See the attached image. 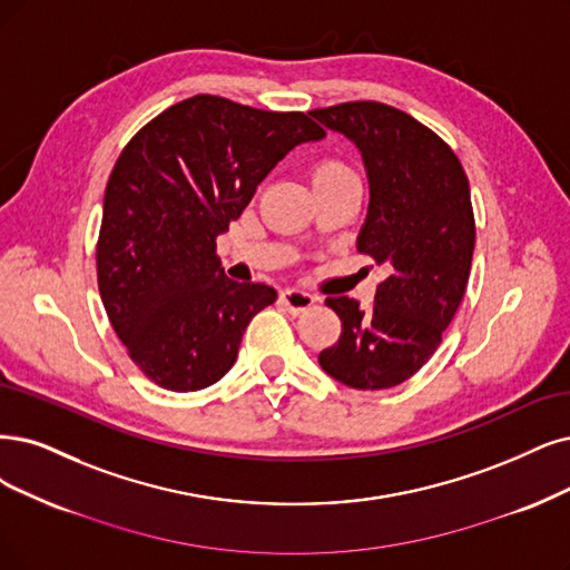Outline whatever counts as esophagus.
Segmentation results:
<instances>
[{"label":"esophagus","mask_w":570,"mask_h":570,"mask_svg":"<svg viewBox=\"0 0 570 570\" xmlns=\"http://www.w3.org/2000/svg\"><path fill=\"white\" fill-rule=\"evenodd\" d=\"M282 301L293 314H301L317 303V296H312L309 291H303V288H286L282 293Z\"/></svg>","instance_id":"34e87169"}]
</instances>
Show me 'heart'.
<instances>
[{
    "label": "heart",
    "mask_w": 570,
    "mask_h": 570,
    "mask_svg": "<svg viewBox=\"0 0 570 570\" xmlns=\"http://www.w3.org/2000/svg\"><path fill=\"white\" fill-rule=\"evenodd\" d=\"M352 171L335 159H326V161H320L317 166H314V180H322V178H338V176H350Z\"/></svg>",
    "instance_id": "heart-1"
}]
</instances>
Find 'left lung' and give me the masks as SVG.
I'll use <instances>...</instances> for the list:
<instances>
[{"label":"left lung","mask_w":570,"mask_h":570,"mask_svg":"<svg viewBox=\"0 0 570 570\" xmlns=\"http://www.w3.org/2000/svg\"><path fill=\"white\" fill-rule=\"evenodd\" d=\"M362 155L368 210L356 248L385 269L368 309L331 296L343 333L320 366L354 390H387L423 368L465 296L474 253L470 183L451 147L411 115L356 100L312 110Z\"/></svg>","instance_id":"left-lung-1"}]
</instances>
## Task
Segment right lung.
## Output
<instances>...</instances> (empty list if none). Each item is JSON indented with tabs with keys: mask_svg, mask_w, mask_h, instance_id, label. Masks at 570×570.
<instances>
[{
	"mask_svg": "<svg viewBox=\"0 0 570 570\" xmlns=\"http://www.w3.org/2000/svg\"><path fill=\"white\" fill-rule=\"evenodd\" d=\"M324 136L303 112L202 94L171 105L124 147L105 187L98 288L119 341L153 383L195 392L237 362L248 322L277 291L227 279L216 237L293 147Z\"/></svg>",
	"mask_w": 570,
	"mask_h": 570,
	"instance_id": "1",
	"label": "right lung"
}]
</instances>
